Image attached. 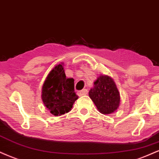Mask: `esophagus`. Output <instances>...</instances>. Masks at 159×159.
<instances>
[{
  "instance_id": "obj_1",
  "label": "esophagus",
  "mask_w": 159,
  "mask_h": 159,
  "mask_svg": "<svg viewBox=\"0 0 159 159\" xmlns=\"http://www.w3.org/2000/svg\"><path fill=\"white\" fill-rule=\"evenodd\" d=\"M87 93H88V91H87V89H82V90L78 92V95H81H81H87Z\"/></svg>"
}]
</instances>
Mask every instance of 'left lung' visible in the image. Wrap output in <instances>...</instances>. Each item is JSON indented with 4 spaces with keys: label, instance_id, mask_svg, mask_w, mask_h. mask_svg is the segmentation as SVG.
I'll return each instance as SVG.
<instances>
[{
    "label": "left lung",
    "instance_id": "left-lung-1",
    "mask_svg": "<svg viewBox=\"0 0 159 159\" xmlns=\"http://www.w3.org/2000/svg\"><path fill=\"white\" fill-rule=\"evenodd\" d=\"M89 96L101 113L108 115L117 110L121 97L116 83L112 78L101 74L94 81Z\"/></svg>",
    "mask_w": 159,
    "mask_h": 159
}]
</instances>
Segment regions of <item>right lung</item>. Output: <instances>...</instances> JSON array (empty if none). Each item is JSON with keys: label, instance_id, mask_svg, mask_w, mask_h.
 <instances>
[{"label": "right lung", "instance_id": "right-lung-1", "mask_svg": "<svg viewBox=\"0 0 159 159\" xmlns=\"http://www.w3.org/2000/svg\"><path fill=\"white\" fill-rule=\"evenodd\" d=\"M78 96L74 90V79L66 78L64 63L57 64L46 78L41 99L51 114L60 116L69 112Z\"/></svg>", "mask_w": 159, "mask_h": 159}]
</instances>
